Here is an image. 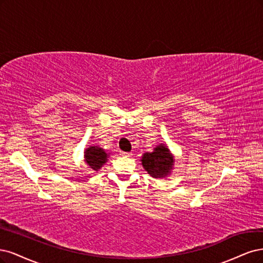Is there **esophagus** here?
<instances>
[{
    "instance_id": "34e87169",
    "label": "esophagus",
    "mask_w": 263,
    "mask_h": 263,
    "mask_svg": "<svg viewBox=\"0 0 263 263\" xmlns=\"http://www.w3.org/2000/svg\"><path fill=\"white\" fill-rule=\"evenodd\" d=\"M120 155H121V156H131L132 154H131V153H126V152H121Z\"/></svg>"
}]
</instances>
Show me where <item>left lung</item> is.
<instances>
[{
  "instance_id": "8db88e82",
  "label": "left lung",
  "mask_w": 263,
  "mask_h": 263,
  "mask_svg": "<svg viewBox=\"0 0 263 263\" xmlns=\"http://www.w3.org/2000/svg\"><path fill=\"white\" fill-rule=\"evenodd\" d=\"M141 162L149 176L163 178L172 173L175 159L166 144H159L152 153L144 154Z\"/></svg>"
}]
</instances>
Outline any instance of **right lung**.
<instances>
[{
    "instance_id": "1",
    "label": "right lung",
    "mask_w": 263,
    "mask_h": 263,
    "mask_svg": "<svg viewBox=\"0 0 263 263\" xmlns=\"http://www.w3.org/2000/svg\"><path fill=\"white\" fill-rule=\"evenodd\" d=\"M84 157L89 168L97 172L107 162L108 154L99 146H89L84 152Z\"/></svg>"
}]
</instances>
